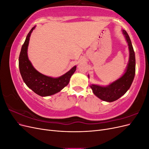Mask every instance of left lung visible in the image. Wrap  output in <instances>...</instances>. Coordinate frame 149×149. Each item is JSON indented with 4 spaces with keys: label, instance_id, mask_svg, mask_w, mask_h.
<instances>
[{
    "label": "left lung",
    "instance_id": "1",
    "mask_svg": "<svg viewBox=\"0 0 149 149\" xmlns=\"http://www.w3.org/2000/svg\"><path fill=\"white\" fill-rule=\"evenodd\" d=\"M122 31L128 44L129 51V62L124 73L119 78L107 86L90 84L94 95L100 100L109 102L118 100L128 91L133 82L136 73V56L131 40L127 31L124 30H122ZM88 78H89V74Z\"/></svg>",
    "mask_w": 149,
    "mask_h": 149
}]
</instances>
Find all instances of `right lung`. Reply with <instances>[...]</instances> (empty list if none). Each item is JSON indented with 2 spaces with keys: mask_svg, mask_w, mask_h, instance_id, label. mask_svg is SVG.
Instances as JSON below:
<instances>
[{
  "mask_svg": "<svg viewBox=\"0 0 149 149\" xmlns=\"http://www.w3.org/2000/svg\"><path fill=\"white\" fill-rule=\"evenodd\" d=\"M36 26L31 29L21 48L19 59L20 73L26 85L38 95L45 97L53 95L68 84L71 76L76 70V66L62 76L53 78L42 74L33 66L28 57V47L31 33Z\"/></svg>",
  "mask_w": 149,
  "mask_h": 149,
  "instance_id": "add662e5",
  "label": "right lung"
}]
</instances>
